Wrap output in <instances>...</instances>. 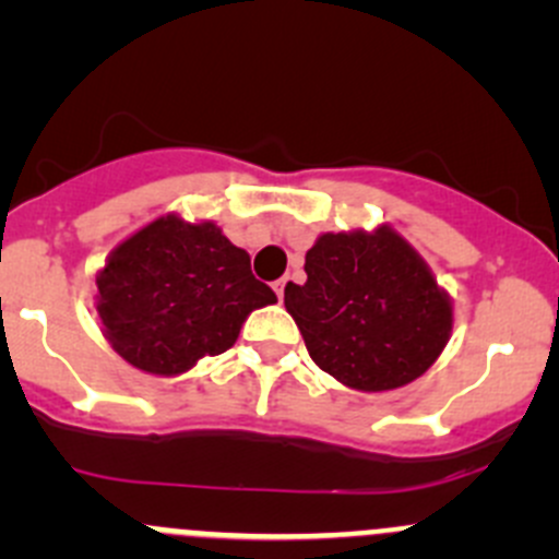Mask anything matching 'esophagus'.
Masks as SVG:
<instances>
[{"mask_svg": "<svg viewBox=\"0 0 559 559\" xmlns=\"http://www.w3.org/2000/svg\"><path fill=\"white\" fill-rule=\"evenodd\" d=\"M289 275H284V278H278L275 281V295H278V300H284V289L286 286H289Z\"/></svg>", "mask_w": 559, "mask_h": 559, "instance_id": "esophagus-1", "label": "esophagus"}]
</instances>
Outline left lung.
<instances>
[{"label":"left lung","instance_id":"8db88e82","mask_svg":"<svg viewBox=\"0 0 559 559\" xmlns=\"http://www.w3.org/2000/svg\"><path fill=\"white\" fill-rule=\"evenodd\" d=\"M306 284L284 289L308 354L359 392L419 379L452 335V300L394 229L326 233L306 253Z\"/></svg>","mask_w":559,"mask_h":559}]
</instances>
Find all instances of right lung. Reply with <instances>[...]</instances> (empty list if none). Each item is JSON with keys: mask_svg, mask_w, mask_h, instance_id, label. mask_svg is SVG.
Returning <instances> with one entry per match:
<instances>
[{"mask_svg": "<svg viewBox=\"0 0 559 559\" xmlns=\"http://www.w3.org/2000/svg\"><path fill=\"white\" fill-rule=\"evenodd\" d=\"M278 300L251 257L211 222L162 216L123 240L97 275L105 337L132 368L178 376L235 346L253 308Z\"/></svg>", "mask_w": 559, "mask_h": 559, "instance_id": "add662e5", "label": "right lung"}]
</instances>
